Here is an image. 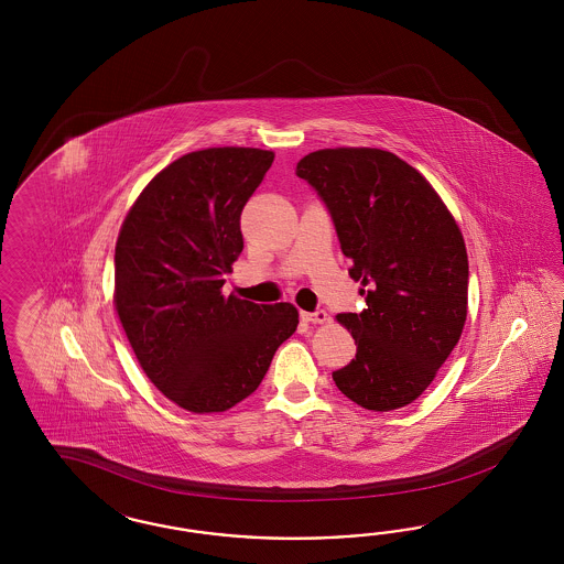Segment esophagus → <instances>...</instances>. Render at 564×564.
<instances>
[{
	"instance_id": "obj_1",
	"label": "esophagus",
	"mask_w": 564,
	"mask_h": 564,
	"mask_svg": "<svg viewBox=\"0 0 564 564\" xmlns=\"http://www.w3.org/2000/svg\"><path fill=\"white\" fill-rule=\"evenodd\" d=\"M302 321L312 323V325H325L328 321V314L325 310H316V312H302Z\"/></svg>"
}]
</instances>
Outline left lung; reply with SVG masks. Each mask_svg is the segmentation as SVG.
<instances>
[{
  "label": "left lung",
  "mask_w": 564,
  "mask_h": 564,
  "mask_svg": "<svg viewBox=\"0 0 564 564\" xmlns=\"http://www.w3.org/2000/svg\"><path fill=\"white\" fill-rule=\"evenodd\" d=\"M297 177L330 210L366 307L337 314L358 351L333 372L364 410L393 411L426 391L467 318L462 229L426 177L382 149L339 147L300 159Z\"/></svg>",
  "instance_id": "1"
}]
</instances>
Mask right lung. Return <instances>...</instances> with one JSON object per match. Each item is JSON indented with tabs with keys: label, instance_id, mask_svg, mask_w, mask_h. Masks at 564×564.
Returning <instances> with one entry per match:
<instances>
[{
	"label": "right lung",
	"instance_id": "add662e5",
	"mask_svg": "<svg viewBox=\"0 0 564 564\" xmlns=\"http://www.w3.org/2000/svg\"><path fill=\"white\" fill-rule=\"evenodd\" d=\"M273 159L250 147L184 154L121 223L116 312L144 375L182 410L219 413L250 397L300 323L290 302L223 295L243 250L241 208Z\"/></svg>",
	"mask_w": 564,
	"mask_h": 564
}]
</instances>
